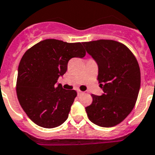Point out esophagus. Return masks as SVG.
I'll return each mask as SVG.
<instances>
[{
    "label": "esophagus",
    "instance_id": "obj_1",
    "mask_svg": "<svg viewBox=\"0 0 155 155\" xmlns=\"http://www.w3.org/2000/svg\"><path fill=\"white\" fill-rule=\"evenodd\" d=\"M82 93H83V91H80V90H78L77 91V94H78V95H80L82 94Z\"/></svg>",
    "mask_w": 155,
    "mask_h": 155
}]
</instances>
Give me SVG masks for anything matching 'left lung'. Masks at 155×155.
I'll list each match as a JSON object with an SVG mask.
<instances>
[{
  "label": "left lung",
  "mask_w": 155,
  "mask_h": 155,
  "mask_svg": "<svg viewBox=\"0 0 155 155\" xmlns=\"http://www.w3.org/2000/svg\"><path fill=\"white\" fill-rule=\"evenodd\" d=\"M87 52L97 63L100 96L85 107L90 121L103 127L118 125L133 110L141 84L136 58L127 46L111 40L83 43Z\"/></svg>",
  "instance_id": "left-lung-1"
}]
</instances>
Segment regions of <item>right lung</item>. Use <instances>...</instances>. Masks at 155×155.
Masks as SVG:
<instances>
[{
  "label": "right lung",
  "instance_id": "add662e5",
  "mask_svg": "<svg viewBox=\"0 0 155 155\" xmlns=\"http://www.w3.org/2000/svg\"><path fill=\"white\" fill-rule=\"evenodd\" d=\"M85 55L82 43L55 39L37 43L24 54L18 67L16 95L21 107L36 125L54 128L66 121L77 93L56 83L67 71L69 60Z\"/></svg>",
  "mask_w": 155,
  "mask_h": 155
}]
</instances>
